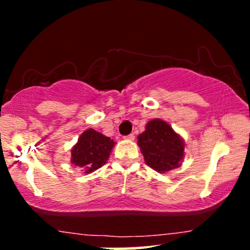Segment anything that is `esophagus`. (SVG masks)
Segmentation results:
<instances>
[{
    "mask_svg": "<svg viewBox=\"0 0 250 250\" xmlns=\"http://www.w3.org/2000/svg\"><path fill=\"white\" fill-rule=\"evenodd\" d=\"M125 140H129V141H133V140L135 139V135L134 134H129L127 135V136H125Z\"/></svg>",
    "mask_w": 250,
    "mask_h": 250,
    "instance_id": "esophagus-1",
    "label": "esophagus"
}]
</instances>
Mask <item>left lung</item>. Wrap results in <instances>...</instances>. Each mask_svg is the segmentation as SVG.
<instances>
[{"label":"left lung","mask_w":250,"mask_h":250,"mask_svg":"<svg viewBox=\"0 0 250 250\" xmlns=\"http://www.w3.org/2000/svg\"><path fill=\"white\" fill-rule=\"evenodd\" d=\"M137 139V145L149 167L159 173L180 167L185 155V142L167 122L160 119L151 120Z\"/></svg>","instance_id":"obj_1"}]
</instances>
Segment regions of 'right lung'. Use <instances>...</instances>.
I'll use <instances>...</instances> for the list:
<instances>
[{"instance_id": "obj_1", "label": "right lung", "mask_w": 250, "mask_h": 250, "mask_svg": "<svg viewBox=\"0 0 250 250\" xmlns=\"http://www.w3.org/2000/svg\"><path fill=\"white\" fill-rule=\"evenodd\" d=\"M115 142L94 129L83 131L71 149V163L81 167L84 173H93L107 162Z\"/></svg>"}]
</instances>
